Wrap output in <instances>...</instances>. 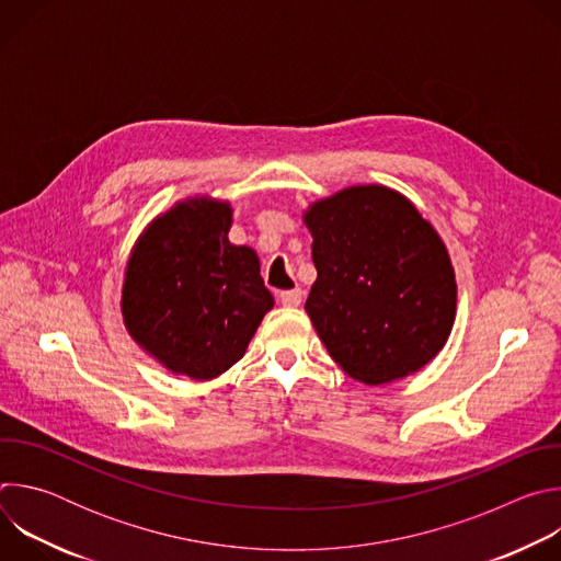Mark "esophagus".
Instances as JSON below:
<instances>
[{"instance_id":"34e87169","label":"esophagus","mask_w":561,"mask_h":561,"mask_svg":"<svg viewBox=\"0 0 561 561\" xmlns=\"http://www.w3.org/2000/svg\"><path fill=\"white\" fill-rule=\"evenodd\" d=\"M301 297H304V293H301L299 288H293V290H284V293H279V301H282V306H288V308H297V306L301 304Z\"/></svg>"}]
</instances>
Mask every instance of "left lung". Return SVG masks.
Wrapping results in <instances>:
<instances>
[{"label": "left lung", "mask_w": 561, "mask_h": 561, "mask_svg": "<svg viewBox=\"0 0 561 561\" xmlns=\"http://www.w3.org/2000/svg\"><path fill=\"white\" fill-rule=\"evenodd\" d=\"M301 219L317 268L304 308L337 366L379 386L433 362L455 324L457 282L417 206L394 188L359 184L312 202Z\"/></svg>", "instance_id": "1"}]
</instances>
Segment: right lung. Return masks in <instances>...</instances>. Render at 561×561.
Here are the masks:
<instances>
[{
	"instance_id": "right-lung-1",
	"label": "right lung",
	"mask_w": 561,
	"mask_h": 561,
	"mask_svg": "<svg viewBox=\"0 0 561 561\" xmlns=\"http://www.w3.org/2000/svg\"><path fill=\"white\" fill-rule=\"evenodd\" d=\"M230 202L186 197L141 230L124 268L128 335L167 370L197 381L242 359L275 304L257 253L230 244Z\"/></svg>"
}]
</instances>
